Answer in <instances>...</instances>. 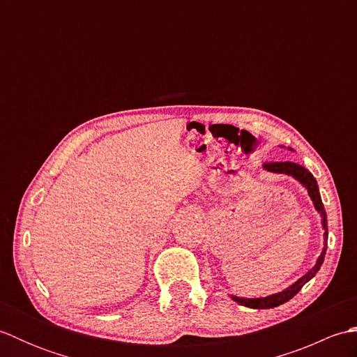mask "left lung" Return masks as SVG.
<instances>
[{
  "label": "left lung",
  "instance_id": "obj_1",
  "mask_svg": "<svg viewBox=\"0 0 357 357\" xmlns=\"http://www.w3.org/2000/svg\"><path fill=\"white\" fill-rule=\"evenodd\" d=\"M291 150V149H290ZM264 169L271 173H280V174H288V176H293L296 181L307 188L308 196L313 201V206L317 210V213L321 215L322 218V229H324V248L321 256L317 257V261L314 264V267L312 270H308V273H305L304 276L301 279L296 280L294 284H291L290 287H287L285 290H282L280 293H275L270 294L267 298H238V296L231 294V299L234 302H238L239 305H244L248 308H257V310H265V308H275L285 304V302L290 301L293 296L298 294L301 291V288L304 287L310 279H313L316 276V273L319 271L321 265L324 264V257L325 253H327V241H328V225H327V211L324 208V204L321 199V193H319V185H317L316 179L312 173H310L305 167H302L296 162H268L264 164Z\"/></svg>",
  "mask_w": 357,
  "mask_h": 357
}]
</instances>
